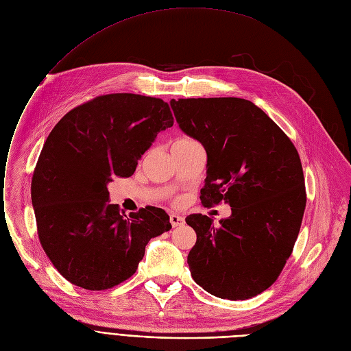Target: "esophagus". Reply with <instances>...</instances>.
I'll list each match as a JSON object with an SVG mask.
<instances>
[{"mask_svg":"<svg viewBox=\"0 0 351 351\" xmlns=\"http://www.w3.org/2000/svg\"><path fill=\"white\" fill-rule=\"evenodd\" d=\"M170 223L173 228H178V226L184 225V218L180 217V215L173 213V215H170Z\"/></svg>","mask_w":351,"mask_h":351,"instance_id":"34e87169","label":"esophagus"}]
</instances>
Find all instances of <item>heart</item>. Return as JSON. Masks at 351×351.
<instances>
[{
  "label": "heart",
  "mask_w": 351,
  "mask_h": 351,
  "mask_svg": "<svg viewBox=\"0 0 351 351\" xmlns=\"http://www.w3.org/2000/svg\"><path fill=\"white\" fill-rule=\"evenodd\" d=\"M190 142H194L191 139H178L177 142H174V145H182V143H190Z\"/></svg>",
  "instance_id": "obj_1"
}]
</instances>
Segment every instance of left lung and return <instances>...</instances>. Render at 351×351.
I'll return each mask as SVG.
<instances>
[{
    "instance_id": "left-lung-1",
    "label": "left lung",
    "mask_w": 351,
    "mask_h": 351,
    "mask_svg": "<svg viewBox=\"0 0 351 351\" xmlns=\"http://www.w3.org/2000/svg\"><path fill=\"white\" fill-rule=\"evenodd\" d=\"M170 105L182 132L206 150L205 208L226 202L219 226L201 213L188 254L194 281L222 300L243 301L271 287L292 253L306 206L298 152L280 126L243 98H180Z\"/></svg>"
}]
</instances>
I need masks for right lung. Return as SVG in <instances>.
Here are the masks:
<instances>
[{
  "label": "right lung",
  "instance_id": "1",
  "mask_svg": "<svg viewBox=\"0 0 351 351\" xmlns=\"http://www.w3.org/2000/svg\"><path fill=\"white\" fill-rule=\"evenodd\" d=\"M173 123L163 99L119 93L75 106L49 133L31 197L40 245L71 284L104 291L123 282L149 240L171 229L161 208L121 212L108 202L106 185L132 176L157 133Z\"/></svg>",
  "mask_w": 351,
  "mask_h": 351
}]
</instances>
